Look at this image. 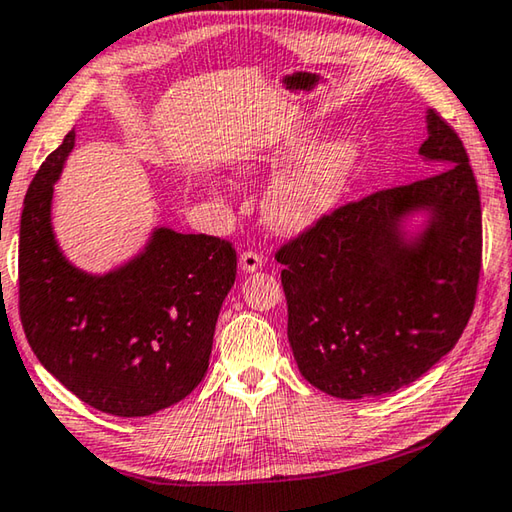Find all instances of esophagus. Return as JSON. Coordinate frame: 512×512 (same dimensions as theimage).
<instances>
[{"label":"esophagus","instance_id":"1","mask_svg":"<svg viewBox=\"0 0 512 512\" xmlns=\"http://www.w3.org/2000/svg\"><path fill=\"white\" fill-rule=\"evenodd\" d=\"M263 265V256L256 249H245L240 254V270L242 272H256Z\"/></svg>","mask_w":512,"mask_h":512}]
</instances>
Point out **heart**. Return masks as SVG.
Segmentation results:
<instances>
[{
	"label": "heart",
	"instance_id": "heart-1",
	"mask_svg": "<svg viewBox=\"0 0 512 512\" xmlns=\"http://www.w3.org/2000/svg\"><path fill=\"white\" fill-rule=\"evenodd\" d=\"M310 139L312 134L308 130L294 132L265 155L249 159L245 170L251 173L265 164H281V161L299 157L310 146ZM355 157L357 146L346 137L312 150L306 159L274 179L265 195V218L272 227L283 231H297L317 220L342 197Z\"/></svg>",
	"mask_w": 512,
	"mask_h": 512
}]
</instances>
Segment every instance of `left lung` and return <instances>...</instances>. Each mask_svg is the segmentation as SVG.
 Instances as JSON below:
<instances>
[{
  "label": "left lung",
  "instance_id": "obj_1",
  "mask_svg": "<svg viewBox=\"0 0 512 512\" xmlns=\"http://www.w3.org/2000/svg\"><path fill=\"white\" fill-rule=\"evenodd\" d=\"M420 155L438 173L324 213L276 249L299 371L357 400L416 382L459 342L477 301L481 200L459 134L436 110ZM427 208L414 246L399 218Z\"/></svg>",
  "mask_w": 512,
  "mask_h": 512
}]
</instances>
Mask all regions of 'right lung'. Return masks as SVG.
Instances as JSON below:
<instances>
[{
  "mask_svg": "<svg viewBox=\"0 0 512 512\" xmlns=\"http://www.w3.org/2000/svg\"><path fill=\"white\" fill-rule=\"evenodd\" d=\"M71 130L44 159L20 220V319L44 369L89 407L150 416L209 369L215 321L236 281V249L206 233L157 229L121 270L89 276L60 254L51 197Z\"/></svg>",
  "mask_w": 512,
  "mask_h": 512,
  "instance_id": "obj_1",
  "label": "right lung"
}]
</instances>
